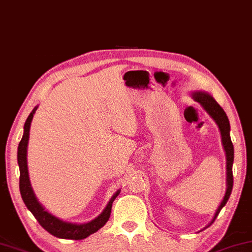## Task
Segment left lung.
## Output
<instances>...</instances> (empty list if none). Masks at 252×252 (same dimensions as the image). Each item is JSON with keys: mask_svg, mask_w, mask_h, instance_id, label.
I'll use <instances>...</instances> for the list:
<instances>
[{"mask_svg": "<svg viewBox=\"0 0 252 252\" xmlns=\"http://www.w3.org/2000/svg\"><path fill=\"white\" fill-rule=\"evenodd\" d=\"M194 101L199 102L200 106L203 107L204 110L212 117V120L217 123L218 128L220 130L221 135V142H222V146L224 150V154H226V192L222 200H221L220 205L218 206V209L214 213L213 219L211 220V223H213V221L216 220L218 214L221 211V209L226 205V203L229 199V196L231 193V189H233V162H234V146L230 139V124L229 120L224 113V110L221 108L219 103H218L212 95L210 93L205 91H194L191 93ZM207 224L205 228L210 226ZM204 228V229H205Z\"/></svg>", "mask_w": 252, "mask_h": 252, "instance_id": "8db88e82", "label": "left lung"}]
</instances>
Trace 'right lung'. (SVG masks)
Instances as JSON below:
<instances>
[{
	"instance_id": "obj_1",
	"label": "right lung",
	"mask_w": 252,
	"mask_h": 252,
	"mask_svg": "<svg viewBox=\"0 0 252 252\" xmlns=\"http://www.w3.org/2000/svg\"><path fill=\"white\" fill-rule=\"evenodd\" d=\"M38 106L34 107L33 110L30 114L28 120L24 124V133H23L22 140L19 142L18 151H17V161H18L19 166V190H21V194L23 202L26 205V207L31 211V213L34 216L39 223L52 234V235L59 237V239H65V240H83L86 239L91 234L98 231L100 228L105 226V223L108 221L110 217V212H112V205L115 198L119 196L120 191L117 190L115 193L113 194L112 198L109 199L108 204L105 207V210L99 214L95 219H93L89 222L85 223H73V222H66L63 221L60 218L53 216L49 213L45 207L41 205L36 198L34 191L32 189L31 181H30L29 176V168H28V144L30 138V128H31V122L34 115L35 110Z\"/></svg>"
}]
</instances>
